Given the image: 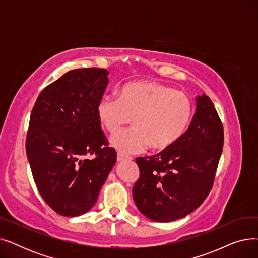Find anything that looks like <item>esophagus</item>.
Wrapping results in <instances>:
<instances>
[{
    "label": "esophagus",
    "instance_id": "34e87169",
    "mask_svg": "<svg viewBox=\"0 0 258 258\" xmlns=\"http://www.w3.org/2000/svg\"><path fill=\"white\" fill-rule=\"evenodd\" d=\"M126 160H132V158H131V157H127V156H124V155H121V154H118V155H117V161H118V162L126 161Z\"/></svg>",
    "mask_w": 258,
    "mask_h": 258
}]
</instances>
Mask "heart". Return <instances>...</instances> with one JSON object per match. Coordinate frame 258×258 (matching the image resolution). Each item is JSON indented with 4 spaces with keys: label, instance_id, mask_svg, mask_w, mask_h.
I'll list each match as a JSON object with an SVG mask.
<instances>
[{
    "label": "heart",
    "instance_id": "heart-1",
    "mask_svg": "<svg viewBox=\"0 0 258 258\" xmlns=\"http://www.w3.org/2000/svg\"><path fill=\"white\" fill-rule=\"evenodd\" d=\"M97 118L110 133L128 124L134 127L115 133L111 145L121 154H136L150 146L165 151L186 133L192 115L187 95L155 81H131L122 86L118 97L103 96L96 107Z\"/></svg>",
    "mask_w": 258,
    "mask_h": 258
}]
</instances>
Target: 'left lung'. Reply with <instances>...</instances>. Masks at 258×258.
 <instances>
[{"instance_id":"obj_1","label":"left lung","mask_w":258,"mask_h":258,"mask_svg":"<svg viewBox=\"0 0 258 258\" xmlns=\"http://www.w3.org/2000/svg\"><path fill=\"white\" fill-rule=\"evenodd\" d=\"M196 114L184 136L155 156L137 158L140 178L133 198L147 219L167 223L185 218L207 198L223 151L224 131L212 101L196 97Z\"/></svg>"}]
</instances>
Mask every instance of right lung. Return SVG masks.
<instances>
[{
  "label": "right lung",
  "instance_id": "right-lung-1",
  "mask_svg": "<svg viewBox=\"0 0 258 258\" xmlns=\"http://www.w3.org/2000/svg\"><path fill=\"white\" fill-rule=\"evenodd\" d=\"M105 69L67 72L38 95L26 153L38 191L60 215L77 216L96 203L117 154L106 145L96 107L108 84ZM95 153L97 158L85 157Z\"/></svg>",
  "mask_w": 258,
  "mask_h": 258
}]
</instances>
